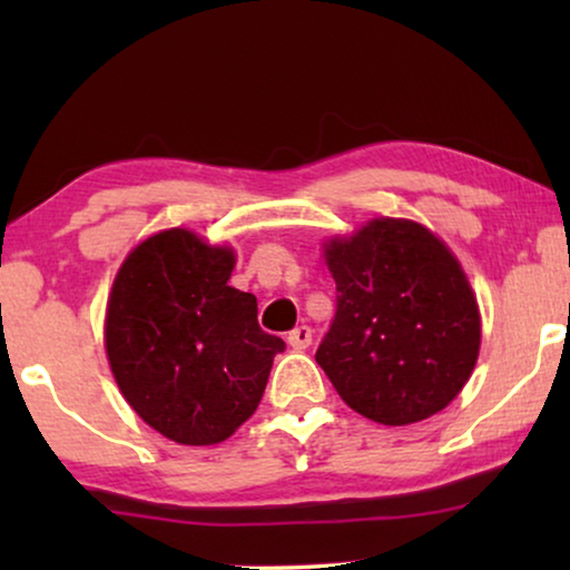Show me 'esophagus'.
Listing matches in <instances>:
<instances>
[{
	"instance_id": "obj_1",
	"label": "esophagus",
	"mask_w": 570,
	"mask_h": 570,
	"mask_svg": "<svg viewBox=\"0 0 570 570\" xmlns=\"http://www.w3.org/2000/svg\"><path fill=\"white\" fill-rule=\"evenodd\" d=\"M311 337H314L311 326L301 324V326H295L291 334H287V345H291L293 350H306L311 345Z\"/></svg>"
}]
</instances>
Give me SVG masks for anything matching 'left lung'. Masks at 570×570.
<instances>
[{
	"instance_id": "left-lung-1",
	"label": "left lung",
	"mask_w": 570,
	"mask_h": 570,
	"mask_svg": "<svg viewBox=\"0 0 570 570\" xmlns=\"http://www.w3.org/2000/svg\"><path fill=\"white\" fill-rule=\"evenodd\" d=\"M324 248L337 311L316 363L337 394L384 425L441 412L480 353L478 301L459 262L423 225L394 217Z\"/></svg>"
}]
</instances>
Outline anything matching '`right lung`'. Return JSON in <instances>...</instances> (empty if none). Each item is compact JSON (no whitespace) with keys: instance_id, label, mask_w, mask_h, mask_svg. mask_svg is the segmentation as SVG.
<instances>
[{"instance_id":"1","label":"right lung","mask_w":570,"mask_h":570,"mask_svg":"<svg viewBox=\"0 0 570 570\" xmlns=\"http://www.w3.org/2000/svg\"><path fill=\"white\" fill-rule=\"evenodd\" d=\"M233 252L184 228L127 256L106 314V353L124 400L186 446L236 433L259 407L285 342L256 322V298L228 285Z\"/></svg>"}]
</instances>
